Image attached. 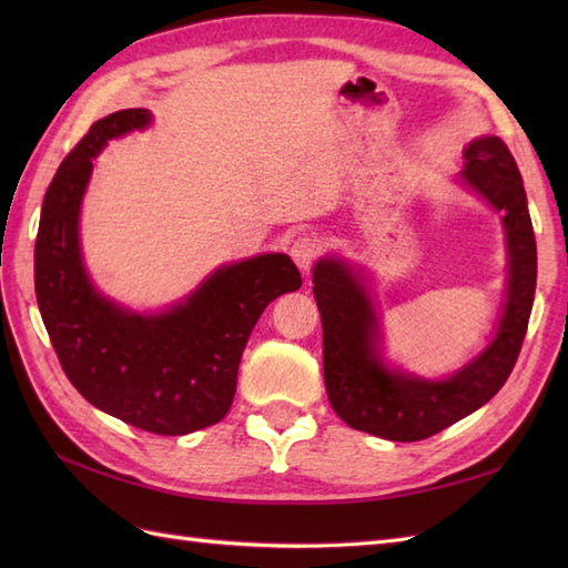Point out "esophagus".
<instances>
[{
	"instance_id": "esophagus-1",
	"label": "esophagus",
	"mask_w": 568,
	"mask_h": 568,
	"mask_svg": "<svg viewBox=\"0 0 568 568\" xmlns=\"http://www.w3.org/2000/svg\"><path fill=\"white\" fill-rule=\"evenodd\" d=\"M291 256L297 263V268L307 273L312 268V263L320 256V244L312 236H297L291 246Z\"/></svg>"
}]
</instances>
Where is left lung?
I'll return each mask as SVG.
<instances>
[{
    "instance_id": "8db88e82",
    "label": "left lung",
    "mask_w": 568,
    "mask_h": 568,
    "mask_svg": "<svg viewBox=\"0 0 568 568\" xmlns=\"http://www.w3.org/2000/svg\"><path fill=\"white\" fill-rule=\"evenodd\" d=\"M456 183L500 214L508 283L493 339L452 376L422 378L383 358L381 315L361 265L324 256L312 271L329 403L348 427L373 437L419 442L476 413L503 388L523 348L537 287V244L523 175L498 136H480L464 149Z\"/></svg>"
}]
</instances>
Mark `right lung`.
Instances as JSON below:
<instances>
[{
	"label": "right lung",
	"instance_id": "add662e5",
	"mask_svg": "<svg viewBox=\"0 0 568 568\" xmlns=\"http://www.w3.org/2000/svg\"><path fill=\"white\" fill-rule=\"evenodd\" d=\"M122 110L90 126L48 185L33 251L36 300L68 381L102 413L165 437L216 425L232 407L251 329L303 285L285 253L220 265L180 303L136 312L102 295L84 268L80 210L92 161L112 139L151 126Z\"/></svg>",
	"mask_w": 568,
	"mask_h": 568
}]
</instances>
